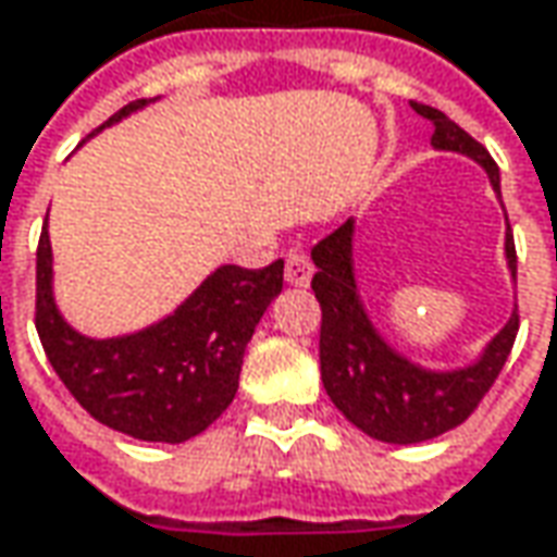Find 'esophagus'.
Returning a JSON list of instances; mask_svg holds the SVG:
<instances>
[{"label":"esophagus","instance_id":"obj_1","mask_svg":"<svg viewBox=\"0 0 557 557\" xmlns=\"http://www.w3.org/2000/svg\"><path fill=\"white\" fill-rule=\"evenodd\" d=\"M312 278V260L304 250H290L285 260V282L294 288H307Z\"/></svg>","mask_w":557,"mask_h":557}]
</instances>
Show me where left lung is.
Wrapping results in <instances>:
<instances>
[{
  "label": "left lung",
  "instance_id": "left-lung-1",
  "mask_svg": "<svg viewBox=\"0 0 557 557\" xmlns=\"http://www.w3.org/2000/svg\"><path fill=\"white\" fill-rule=\"evenodd\" d=\"M412 108L416 114L434 123L431 145L437 151H459L481 163L499 195V166L481 141L471 139L456 120L431 104L412 101ZM505 260L515 278L518 257L511 228L505 232ZM312 290L322 307V384L347 421H354L362 434L381 443L409 446L459 428L478 409L511 354L518 334V307L503 332L486 344L478 362L453 372H431L396 354L377 334L362 307L354 275V220L337 225L332 235H325L312 247Z\"/></svg>",
  "mask_w": 557,
  "mask_h": 557
}]
</instances>
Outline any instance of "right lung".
Here are the masks:
<instances>
[{
	"instance_id": "obj_1",
	"label": "right lung",
	"mask_w": 557,
	"mask_h": 557,
	"mask_svg": "<svg viewBox=\"0 0 557 557\" xmlns=\"http://www.w3.org/2000/svg\"><path fill=\"white\" fill-rule=\"evenodd\" d=\"M139 98L104 126L145 108ZM285 263L220 267L183 307L151 329L123 337L74 332L52 297V245L42 225L36 247V332L74 399L104 428L148 443H185L207 431L238 391L245 347L278 297Z\"/></svg>"
}]
</instances>
